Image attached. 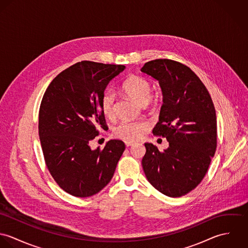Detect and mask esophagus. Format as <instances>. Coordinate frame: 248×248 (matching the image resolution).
I'll return each mask as SVG.
<instances>
[{"mask_svg":"<svg viewBox=\"0 0 248 248\" xmlns=\"http://www.w3.org/2000/svg\"><path fill=\"white\" fill-rule=\"evenodd\" d=\"M135 143L134 142H129V141H126L125 142V145L127 146V147H130V146H132V145H134Z\"/></svg>","mask_w":248,"mask_h":248,"instance_id":"obj_1","label":"esophagus"}]
</instances>
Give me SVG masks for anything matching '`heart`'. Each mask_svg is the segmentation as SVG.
<instances>
[{
  "label": "heart",
  "instance_id": "b5f03b06",
  "mask_svg": "<svg viewBox=\"0 0 248 248\" xmlns=\"http://www.w3.org/2000/svg\"><path fill=\"white\" fill-rule=\"evenodd\" d=\"M123 92L131 98L136 100L140 105H146L153 93V85L146 78L140 75L129 76L122 84ZM101 108L104 115L108 119L115 117L114 96L112 93L107 92L101 98ZM150 129V124L147 121H121L113 130L116 138L125 141H137L142 139L144 134Z\"/></svg>",
  "mask_w": 248,
  "mask_h": 248
}]
</instances>
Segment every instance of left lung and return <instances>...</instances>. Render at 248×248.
I'll return each instance as SVG.
<instances>
[{"label":"left lung","instance_id":"1","mask_svg":"<svg viewBox=\"0 0 248 248\" xmlns=\"http://www.w3.org/2000/svg\"><path fill=\"white\" fill-rule=\"evenodd\" d=\"M141 71L158 80L162 89L163 104L153 134L169 142L164 152L152 143L144 144L143 171L160 193L185 196L202 182L217 149L212 98L197 74L177 61L152 60Z\"/></svg>","mask_w":248,"mask_h":248}]
</instances>
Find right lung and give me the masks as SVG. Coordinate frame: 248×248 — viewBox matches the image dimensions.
Segmentation results:
<instances>
[{
    "instance_id": "1",
    "label": "right lung",
    "mask_w": 248,
    "mask_h": 248,
    "mask_svg": "<svg viewBox=\"0 0 248 248\" xmlns=\"http://www.w3.org/2000/svg\"><path fill=\"white\" fill-rule=\"evenodd\" d=\"M123 65L78 62L60 72L46 90L39 109V137L48 172L71 196L87 198L110 181L125 144L109 140L91 148L108 128L101 98Z\"/></svg>"
}]
</instances>
